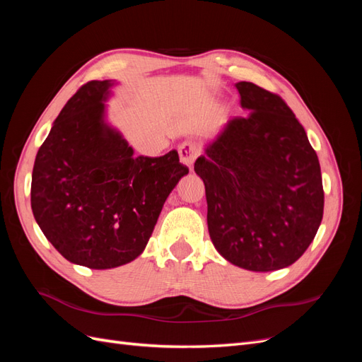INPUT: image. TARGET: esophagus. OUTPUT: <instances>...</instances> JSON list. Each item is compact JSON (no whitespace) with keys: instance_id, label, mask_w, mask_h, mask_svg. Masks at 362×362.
I'll list each match as a JSON object with an SVG mask.
<instances>
[{"instance_id":"1","label":"esophagus","mask_w":362,"mask_h":362,"mask_svg":"<svg viewBox=\"0 0 362 362\" xmlns=\"http://www.w3.org/2000/svg\"><path fill=\"white\" fill-rule=\"evenodd\" d=\"M178 154L184 166L192 169L194 160L199 156V146L193 144V141H184V144L178 148Z\"/></svg>"}]
</instances>
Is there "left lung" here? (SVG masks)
Returning <instances> with one entry per match:
<instances>
[{
    "label": "left lung",
    "mask_w": 362,
    "mask_h": 362,
    "mask_svg": "<svg viewBox=\"0 0 362 362\" xmlns=\"http://www.w3.org/2000/svg\"><path fill=\"white\" fill-rule=\"evenodd\" d=\"M240 105L204 146L194 172L205 184L211 242L250 272L291 266L323 217L320 163L303 127L278 95L235 83Z\"/></svg>",
    "instance_id": "obj_1"
}]
</instances>
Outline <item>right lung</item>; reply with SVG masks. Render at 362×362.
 Segmentation results:
<instances>
[{
  "label": "right lung",
  "mask_w": 362,
  "mask_h": 362,
  "mask_svg": "<svg viewBox=\"0 0 362 362\" xmlns=\"http://www.w3.org/2000/svg\"><path fill=\"white\" fill-rule=\"evenodd\" d=\"M115 80L89 81L54 120L31 175V210L43 235L74 264L113 269L145 250L161 208L189 173L177 151L134 157L108 122Z\"/></svg>",
  "instance_id": "obj_1"
}]
</instances>
